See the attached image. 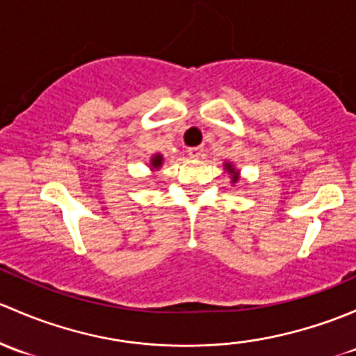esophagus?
<instances>
[{
  "mask_svg": "<svg viewBox=\"0 0 356 356\" xmlns=\"http://www.w3.org/2000/svg\"><path fill=\"white\" fill-rule=\"evenodd\" d=\"M202 152H204L202 145H197V147H190L188 149V156L195 157V159H199V157L202 156Z\"/></svg>",
  "mask_w": 356,
  "mask_h": 356,
  "instance_id": "34e87169",
  "label": "esophagus"
}]
</instances>
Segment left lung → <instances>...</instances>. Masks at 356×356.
Returning <instances> with one entry per match:
<instances>
[{
	"instance_id": "8db88e82",
	"label": "left lung",
	"mask_w": 356,
	"mask_h": 356,
	"mask_svg": "<svg viewBox=\"0 0 356 356\" xmlns=\"http://www.w3.org/2000/svg\"><path fill=\"white\" fill-rule=\"evenodd\" d=\"M225 170L228 171L229 175H232V183H236L238 181V173H236V170H234V168H233V164L232 163H226L225 164Z\"/></svg>"
}]
</instances>
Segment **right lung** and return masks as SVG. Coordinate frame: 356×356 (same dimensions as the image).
<instances>
[{
    "mask_svg": "<svg viewBox=\"0 0 356 356\" xmlns=\"http://www.w3.org/2000/svg\"><path fill=\"white\" fill-rule=\"evenodd\" d=\"M161 164H163V156H161V154H156V156H152V159H151L152 170H159Z\"/></svg>",
    "mask_w": 356,
    "mask_h": 356,
    "instance_id": "right-lung-1",
    "label": "right lung"
}]
</instances>
